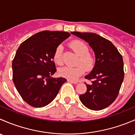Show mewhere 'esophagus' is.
Wrapping results in <instances>:
<instances>
[{"mask_svg":"<svg viewBox=\"0 0 135 135\" xmlns=\"http://www.w3.org/2000/svg\"><path fill=\"white\" fill-rule=\"evenodd\" d=\"M68 81H69V82L72 83V84H78V81H74V80H68Z\"/></svg>","mask_w":135,"mask_h":135,"instance_id":"esophagus-1","label":"esophagus"}]
</instances>
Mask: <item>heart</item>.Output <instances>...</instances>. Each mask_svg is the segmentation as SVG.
<instances>
[{
	"mask_svg": "<svg viewBox=\"0 0 135 135\" xmlns=\"http://www.w3.org/2000/svg\"><path fill=\"white\" fill-rule=\"evenodd\" d=\"M73 51L79 55L76 66H63L59 70V75L69 80H76L85 73V69L91 70L95 65V57L89 52V47L84 42L74 40L70 43ZM53 61L55 64L61 65L63 63V47L61 45L57 46L53 55Z\"/></svg>",
	"mask_w": 135,
	"mask_h": 135,
	"instance_id": "heart-1",
	"label": "heart"
}]
</instances>
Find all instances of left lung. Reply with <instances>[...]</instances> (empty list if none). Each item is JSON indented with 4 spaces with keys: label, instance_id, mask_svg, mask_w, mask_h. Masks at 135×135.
<instances>
[{
    "label": "left lung",
    "instance_id": "1",
    "mask_svg": "<svg viewBox=\"0 0 135 135\" xmlns=\"http://www.w3.org/2000/svg\"><path fill=\"white\" fill-rule=\"evenodd\" d=\"M84 39L95 54V65L85 79L87 91L80 95L82 104L89 109L100 110L110 106L118 97L124 78L123 57L110 40L91 32H72Z\"/></svg>",
    "mask_w": 135,
    "mask_h": 135
}]
</instances>
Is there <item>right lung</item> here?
I'll list each match as a JSON object with an SVG mask.
<instances>
[{
    "label": "right lung",
    "instance_id": "right-lung-1",
    "mask_svg": "<svg viewBox=\"0 0 135 135\" xmlns=\"http://www.w3.org/2000/svg\"><path fill=\"white\" fill-rule=\"evenodd\" d=\"M70 36L62 31H44L21 44L12 61L13 81L22 99L41 108L50 104L66 81L54 78L57 69L53 55L57 46Z\"/></svg>",
    "mask_w": 135,
    "mask_h": 135
}]
</instances>
